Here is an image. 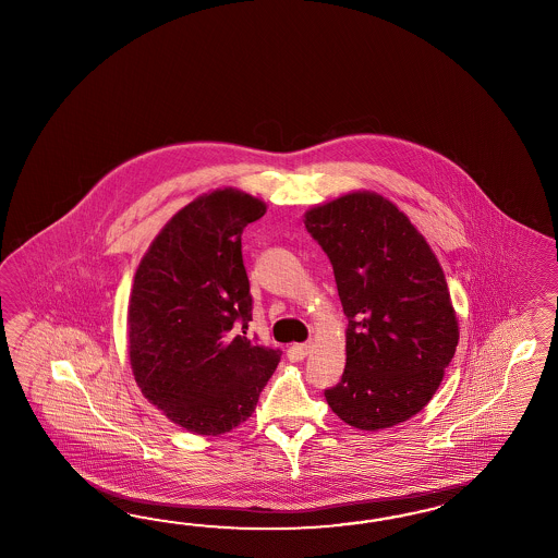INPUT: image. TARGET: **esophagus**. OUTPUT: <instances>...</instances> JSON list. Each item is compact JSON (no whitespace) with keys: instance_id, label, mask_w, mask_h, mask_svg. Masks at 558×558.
Segmentation results:
<instances>
[{"instance_id":"1","label":"esophagus","mask_w":558,"mask_h":558,"mask_svg":"<svg viewBox=\"0 0 558 558\" xmlns=\"http://www.w3.org/2000/svg\"><path fill=\"white\" fill-rule=\"evenodd\" d=\"M311 351H313V344H311V342L292 344V347L288 349V359H290L292 363H299V361H304Z\"/></svg>"}]
</instances>
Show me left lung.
<instances>
[{
	"label": "left lung",
	"mask_w": 558,
	"mask_h": 558,
	"mask_svg": "<svg viewBox=\"0 0 558 558\" xmlns=\"http://www.w3.org/2000/svg\"><path fill=\"white\" fill-rule=\"evenodd\" d=\"M327 252L347 327V365L325 397L340 420L377 432L417 415L441 385L460 327L446 274L408 216L375 191L304 214Z\"/></svg>",
	"instance_id": "obj_1"
}]
</instances>
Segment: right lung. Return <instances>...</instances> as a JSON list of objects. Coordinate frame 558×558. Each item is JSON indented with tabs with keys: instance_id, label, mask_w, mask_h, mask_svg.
<instances>
[{
	"instance_id": "add662e5",
	"label": "right lung",
	"mask_w": 558,
	"mask_h": 558,
	"mask_svg": "<svg viewBox=\"0 0 558 558\" xmlns=\"http://www.w3.org/2000/svg\"><path fill=\"white\" fill-rule=\"evenodd\" d=\"M266 204L235 187L181 207L136 268L129 299V361L141 393L195 435L244 423L280 351L240 331L252 320L242 233Z\"/></svg>"
}]
</instances>
